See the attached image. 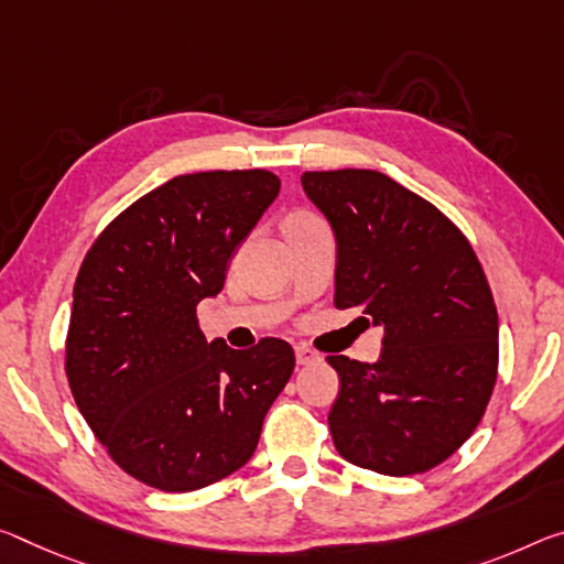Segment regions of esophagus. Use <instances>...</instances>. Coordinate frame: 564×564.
Here are the masks:
<instances>
[{"mask_svg":"<svg viewBox=\"0 0 564 564\" xmlns=\"http://www.w3.org/2000/svg\"><path fill=\"white\" fill-rule=\"evenodd\" d=\"M321 356L316 354V351H311L308 346H296V361L301 364V366H306V364H314V361H318Z\"/></svg>","mask_w":564,"mask_h":564,"instance_id":"esophagus-1","label":"esophagus"}]
</instances>
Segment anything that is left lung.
I'll return each instance as SVG.
<instances>
[{"instance_id": "1", "label": "left lung", "mask_w": 564, "mask_h": 564, "mask_svg": "<svg viewBox=\"0 0 564 564\" xmlns=\"http://www.w3.org/2000/svg\"><path fill=\"white\" fill-rule=\"evenodd\" d=\"M334 226L336 308L383 326L381 359L328 356V429L346 462L389 477L449 459L485 416L499 364L497 306L467 236L377 170L303 173Z\"/></svg>"}]
</instances>
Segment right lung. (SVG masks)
<instances>
[{"mask_svg": "<svg viewBox=\"0 0 564 564\" xmlns=\"http://www.w3.org/2000/svg\"><path fill=\"white\" fill-rule=\"evenodd\" d=\"M279 191L268 170L177 175L107 223L79 265L69 389L112 462L142 485L193 491L234 475L291 379V344H208L195 314Z\"/></svg>", "mask_w": 564, "mask_h": 564, "instance_id": "add662e5", "label": "right lung"}]
</instances>
